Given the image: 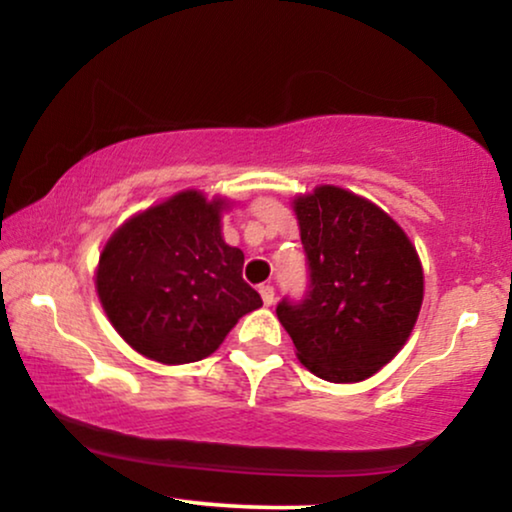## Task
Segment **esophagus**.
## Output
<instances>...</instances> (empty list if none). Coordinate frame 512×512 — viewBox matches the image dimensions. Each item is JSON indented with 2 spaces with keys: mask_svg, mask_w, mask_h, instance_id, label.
<instances>
[{
  "mask_svg": "<svg viewBox=\"0 0 512 512\" xmlns=\"http://www.w3.org/2000/svg\"><path fill=\"white\" fill-rule=\"evenodd\" d=\"M258 291H261V298H263V303H265V305H272V303H275V286L263 284L261 289H258Z\"/></svg>",
  "mask_w": 512,
  "mask_h": 512,
  "instance_id": "1",
  "label": "esophagus"
}]
</instances>
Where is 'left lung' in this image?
Masks as SVG:
<instances>
[{"instance_id":"8db88e82","label":"left lung","mask_w":512,"mask_h":512,"mask_svg":"<svg viewBox=\"0 0 512 512\" xmlns=\"http://www.w3.org/2000/svg\"><path fill=\"white\" fill-rule=\"evenodd\" d=\"M310 284L277 317L298 359L328 382H361L401 352L424 298L419 256L366 198L319 186L293 200Z\"/></svg>"}]
</instances>
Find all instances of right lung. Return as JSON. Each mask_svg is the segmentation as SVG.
<instances>
[{
  "label": "right lung",
  "instance_id": "obj_1",
  "mask_svg": "<svg viewBox=\"0 0 512 512\" xmlns=\"http://www.w3.org/2000/svg\"><path fill=\"white\" fill-rule=\"evenodd\" d=\"M226 200L198 191L132 216L97 265V296L139 354L177 366L219 349L237 319L263 305L242 279L244 254L223 242Z\"/></svg>",
  "mask_w": 512,
  "mask_h": 512
}]
</instances>
